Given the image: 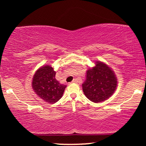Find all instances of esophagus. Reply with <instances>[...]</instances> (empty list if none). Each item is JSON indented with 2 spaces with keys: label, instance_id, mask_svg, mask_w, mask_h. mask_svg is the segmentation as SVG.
Masks as SVG:
<instances>
[{
  "label": "esophagus",
  "instance_id": "1",
  "mask_svg": "<svg viewBox=\"0 0 146 146\" xmlns=\"http://www.w3.org/2000/svg\"><path fill=\"white\" fill-rule=\"evenodd\" d=\"M79 82V80L78 79H74V80H73V82H73V83H78Z\"/></svg>",
  "mask_w": 146,
  "mask_h": 146
}]
</instances>
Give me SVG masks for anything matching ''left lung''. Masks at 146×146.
Wrapping results in <instances>:
<instances>
[{"label": "left lung", "instance_id": "obj_1", "mask_svg": "<svg viewBox=\"0 0 146 146\" xmlns=\"http://www.w3.org/2000/svg\"><path fill=\"white\" fill-rule=\"evenodd\" d=\"M117 86L115 73L105 63L98 61L86 71V80L82 84L84 95L91 102L105 101L113 94Z\"/></svg>", "mask_w": 146, "mask_h": 146}]
</instances>
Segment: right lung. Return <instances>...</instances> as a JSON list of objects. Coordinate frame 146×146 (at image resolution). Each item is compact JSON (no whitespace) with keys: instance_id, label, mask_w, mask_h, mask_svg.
Here are the masks:
<instances>
[{"instance_id":"add662e5","label":"right lung","mask_w":146,"mask_h":146,"mask_svg":"<svg viewBox=\"0 0 146 146\" xmlns=\"http://www.w3.org/2000/svg\"><path fill=\"white\" fill-rule=\"evenodd\" d=\"M56 72L49 65L37 70L33 77L32 88L39 98L49 104L56 103L62 97L66 85L56 79Z\"/></svg>"}]
</instances>
